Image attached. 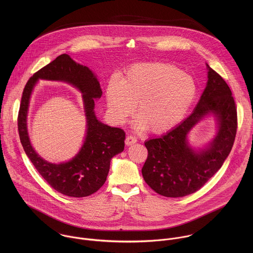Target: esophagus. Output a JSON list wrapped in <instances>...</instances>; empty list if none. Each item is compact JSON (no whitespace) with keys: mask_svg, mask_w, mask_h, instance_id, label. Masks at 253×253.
Instances as JSON below:
<instances>
[{"mask_svg":"<svg viewBox=\"0 0 253 253\" xmlns=\"http://www.w3.org/2000/svg\"><path fill=\"white\" fill-rule=\"evenodd\" d=\"M126 145H127V146H130V145L134 144V143H136L137 142V139L134 137V136H132V135H128L126 138Z\"/></svg>","mask_w":253,"mask_h":253,"instance_id":"1","label":"esophagus"}]
</instances>
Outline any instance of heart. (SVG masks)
<instances>
[{
	"label": "heart",
	"mask_w": 253,
	"mask_h": 253,
	"mask_svg": "<svg viewBox=\"0 0 253 253\" xmlns=\"http://www.w3.org/2000/svg\"><path fill=\"white\" fill-rule=\"evenodd\" d=\"M106 103L112 118L124 124L136 105L135 126L164 133L178 125L198 95L194 78L166 63L132 65L120 79L112 77L106 86Z\"/></svg>",
	"instance_id": "heart-1"
}]
</instances>
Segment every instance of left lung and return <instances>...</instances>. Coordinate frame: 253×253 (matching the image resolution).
I'll list each match as a JSON object with an SVG mask.
<instances>
[{
    "label": "left lung",
    "mask_w": 253,
    "mask_h": 253,
    "mask_svg": "<svg viewBox=\"0 0 253 253\" xmlns=\"http://www.w3.org/2000/svg\"><path fill=\"white\" fill-rule=\"evenodd\" d=\"M207 68V86L193 113L165 135L144 143L148 157L142 175L162 196L179 198L201 189L222 167L234 144L238 120L232 91L209 64ZM210 114L217 120V135L205 148L196 150L188 144L187 134Z\"/></svg>",
    "instance_id": "left-lung-1"
}]
</instances>
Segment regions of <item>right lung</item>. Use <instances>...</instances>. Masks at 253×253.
Segmentation results:
<instances>
[{"label": "right lung", "instance_id": "obj_1", "mask_svg": "<svg viewBox=\"0 0 253 253\" xmlns=\"http://www.w3.org/2000/svg\"><path fill=\"white\" fill-rule=\"evenodd\" d=\"M39 79L64 81L78 88L83 94L87 133L84 144L70 161L52 164L41 158L30 142L27 115L33 88ZM102 90L94 73L74 61L64 53L35 73L27 82L18 112L17 126L20 142L38 172L54 190L74 198L87 197L98 191L105 183L111 159L125 148L126 133L122 128L112 127L97 120L94 99L100 98Z\"/></svg>", "mask_w": 253, "mask_h": 253}]
</instances>
